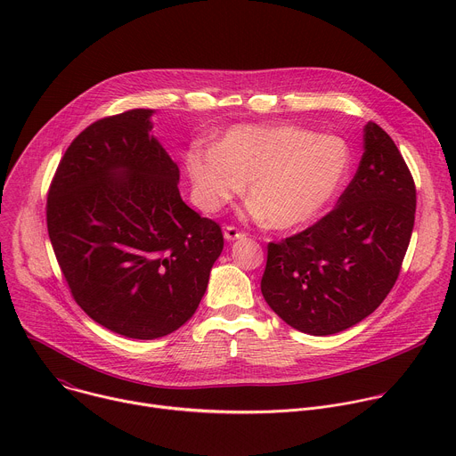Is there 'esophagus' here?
<instances>
[{
	"label": "esophagus",
	"mask_w": 456,
	"mask_h": 456,
	"mask_svg": "<svg viewBox=\"0 0 456 456\" xmlns=\"http://www.w3.org/2000/svg\"><path fill=\"white\" fill-rule=\"evenodd\" d=\"M245 234L240 231V229H236L234 225H225L224 227V238L227 240V241H234V240H238V238H243Z\"/></svg>",
	"instance_id": "1"
}]
</instances>
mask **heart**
Returning a JSON list of instances; mask_svg holds the SVG:
<instances>
[{"label": "heart", "instance_id": "1", "mask_svg": "<svg viewBox=\"0 0 456 456\" xmlns=\"http://www.w3.org/2000/svg\"><path fill=\"white\" fill-rule=\"evenodd\" d=\"M352 166L348 142L299 126H234L216 146H194L185 167L199 204L215 213L248 182L252 213L274 229L315 220L338 197Z\"/></svg>", "mask_w": 456, "mask_h": 456}]
</instances>
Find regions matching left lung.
<instances>
[{
	"label": "left lung",
	"mask_w": 456,
	"mask_h": 456,
	"mask_svg": "<svg viewBox=\"0 0 456 456\" xmlns=\"http://www.w3.org/2000/svg\"><path fill=\"white\" fill-rule=\"evenodd\" d=\"M413 176L384 129L364 126V153L338 206L267 247L262 294L292 329L343 332L394 289L415 224Z\"/></svg>",
	"instance_id": "8db88e82"
}]
</instances>
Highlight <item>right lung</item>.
I'll use <instances>...</instances> for the list:
<instances>
[{
  "instance_id": "obj_1",
  "label": "right lung",
  "mask_w": 456,
  "mask_h": 456,
  "mask_svg": "<svg viewBox=\"0 0 456 456\" xmlns=\"http://www.w3.org/2000/svg\"><path fill=\"white\" fill-rule=\"evenodd\" d=\"M153 110L99 118L52 178L48 236L76 303L104 329L164 338L191 319L224 248L216 222L180 199L178 166L150 134Z\"/></svg>"
}]
</instances>
